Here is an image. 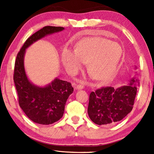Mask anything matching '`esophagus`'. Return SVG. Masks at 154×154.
Masks as SVG:
<instances>
[{
    "label": "esophagus",
    "instance_id": "1",
    "mask_svg": "<svg viewBox=\"0 0 154 154\" xmlns=\"http://www.w3.org/2000/svg\"><path fill=\"white\" fill-rule=\"evenodd\" d=\"M83 88H84V85H83V84H78V85H76L77 89H79V90L83 89Z\"/></svg>",
    "mask_w": 154,
    "mask_h": 154
}]
</instances>
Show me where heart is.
Here are the masks:
<instances>
[{
  "label": "heart",
  "mask_w": 154,
  "mask_h": 154,
  "mask_svg": "<svg viewBox=\"0 0 154 154\" xmlns=\"http://www.w3.org/2000/svg\"><path fill=\"white\" fill-rule=\"evenodd\" d=\"M75 52L64 49L62 61L71 72L88 64V72L93 79L106 82L116 74L122 55L121 47L100 37L87 38L77 44Z\"/></svg>",
  "instance_id": "obj_1"
}]
</instances>
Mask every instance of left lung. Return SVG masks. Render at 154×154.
Returning <instances> with one entry per match:
<instances>
[{"mask_svg": "<svg viewBox=\"0 0 154 154\" xmlns=\"http://www.w3.org/2000/svg\"><path fill=\"white\" fill-rule=\"evenodd\" d=\"M139 88L137 79H132L130 85L114 89L106 86L98 88L90 94L88 113L94 123L113 125L130 113Z\"/></svg>", "mask_w": 154, "mask_h": 154, "instance_id": "left-lung-1", "label": "left lung"}]
</instances>
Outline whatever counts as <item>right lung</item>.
Wrapping results in <instances>:
<instances>
[{"label": "right lung", "instance_id": "right-lung-1", "mask_svg": "<svg viewBox=\"0 0 154 154\" xmlns=\"http://www.w3.org/2000/svg\"><path fill=\"white\" fill-rule=\"evenodd\" d=\"M62 30L63 27L51 26L41 28L27 38L15 59L14 81L19 105L28 118L38 124L49 125L58 121L63 116L66 102L74 89L71 83L59 79L44 88L31 83L24 70L25 50L36 41Z\"/></svg>", "mask_w": 154, "mask_h": 154}]
</instances>
